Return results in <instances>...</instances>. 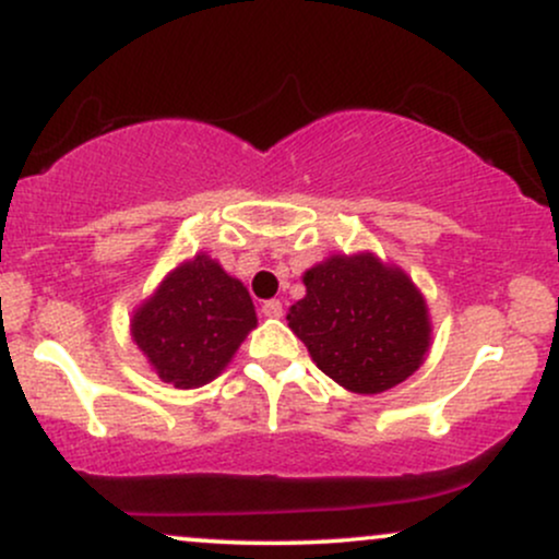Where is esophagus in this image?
<instances>
[{
	"label": "esophagus",
	"mask_w": 559,
	"mask_h": 559,
	"mask_svg": "<svg viewBox=\"0 0 559 559\" xmlns=\"http://www.w3.org/2000/svg\"><path fill=\"white\" fill-rule=\"evenodd\" d=\"M262 316H265V318H281V316H284V307H281L278 299H267V301H262Z\"/></svg>",
	"instance_id": "34e87169"
}]
</instances>
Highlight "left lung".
<instances>
[{"label": "left lung", "instance_id": "1", "mask_svg": "<svg viewBox=\"0 0 559 559\" xmlns=\"http://www.w3.org/2000/svg\"><path fill=\"white\" fill-rule=\"evenodd\" d=\"M301 281L307 294L288 310V329L338 386L381 394L426 360L431 316L402 267L373 252L331 254Z\"/></svg>", "mask_w": 559, "mask_h": 559}]
</instances>
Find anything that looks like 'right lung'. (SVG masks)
<instances>
[{
    "instance_id": "add662e5",
    "label": "right lung",
    "mask_w": 559,
    "mask_h": 559,
    "mask_svg": "<svg viewBox=\"0 0 559 559\" xmlns=\"http://www.w3.org/2000/svg\"><path fill=\"white\" fill-rule=\"evenodd\" d=\"M254 325L247 286L207 252H197L133 310L131 338L165 383L197 389L226 370Z\"/></svg>"
}]
</instances>
